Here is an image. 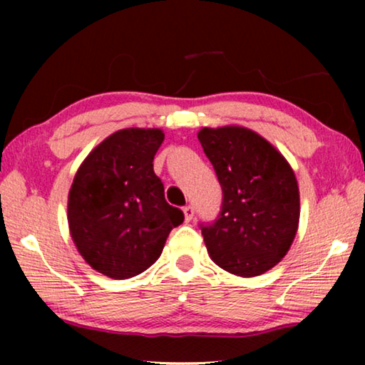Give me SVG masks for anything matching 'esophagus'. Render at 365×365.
Wrapping results in <instances>:
<instances>
[{
    "mask_svg": "<svg viewBox=\"0 0 365 365\" xmlns=\"http://www.w3.org/2000/svg\"><path fill=\"white\" fill-rule=\"evenodd\" d=\"M183 215H185V220H187V222H190L191 219H193L195 217L193 206H185L183 207Z\"/></svg>",
    "mask_w": 365,
    "mask_h": 365,
    "instance_id": "34e87169",
    "label": "esophagus"
}]
</instances>
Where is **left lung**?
Masks as SVG:
<instances>
[{"label":"left lung","instance_id":"8db88e82","mask_svg":"<svg viewBox=\"0 0 365 365\" xmlns=\"http://www.w3.org/2000/svg\"><path fill=\"white\" fill-rule=\"evenodd\" d=\"M197 140L224 193L219 219L201 227L209 256L238 277H257L287 256L299 225V187L285 156L242 125L205 127Z\"/></svg>","mask_w":365,"mask_h":365}]
</instances>
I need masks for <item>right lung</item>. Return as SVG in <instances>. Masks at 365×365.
Returning <instances> with one entry per match:
<instances>
[{
	"instance_id": "right-lung-1",
	"label": "right lung",
	"mask_w": 365,
	"mask_h": 365,
	"mask_svg": "<svg viewBox=\"0 0 365 365\" xmlns=\"http://www.w3.org/2000/svg\"><path fill=\"white\" fill-rule=\"evenodd\" d=\"M164 141L160 128H122L83 159L67 197V222L85 262L125 280L158 261L170 230L183 222L164 197L153 159Z\"/></svg>"
}]
</instances>
